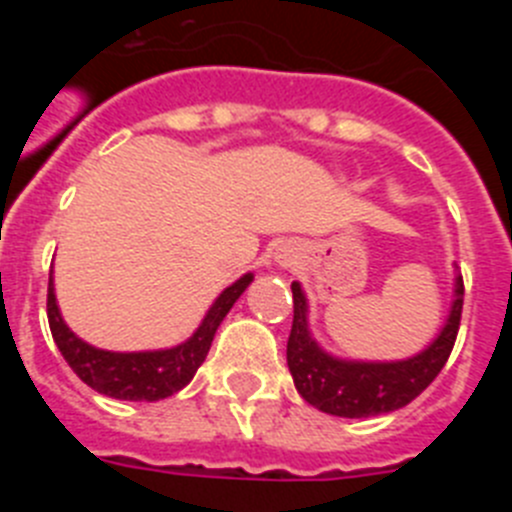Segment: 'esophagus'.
I'll return each instance as SVG.
<instances>
[{"label": "esophagus", "instance_id": "obj_1", "mask_svg": "<svg viewBox=\"0 0 512 512\" xmlns=\"http://www.w3.org/2000/svg\"><path fill=\"white\" fill-rule=\"evenodd\" d=\"M282 258H284V256H279V261H281ZM282 264H287V259H285V261L282 262Z\"/></svg>", "mask_w": 512, "mask_h": 512}]
</instances>
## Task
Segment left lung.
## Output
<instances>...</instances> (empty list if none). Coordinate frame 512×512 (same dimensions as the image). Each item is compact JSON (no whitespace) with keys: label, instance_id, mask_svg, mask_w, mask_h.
I'll return each instance as SVG.
<instances>
[{"label":"left lung","instance_id":"1","mask_svg":"<svg viewBox=\"0 0 512 512\" xmlns=\"http://www.w3.org/2000/svg\"><path fill=\"white\" fill-rule=\"evenodd\" d=\"M295 320L287 341V366L297 392L312 408L338 418H372L405 408L438 377L459 333L464 279L456 277L449 320L431 346L402 361H346L325 354L307 328V300L292 282Z\"/></svg>","mask_w":512,"mask_h":512}]
</instances>
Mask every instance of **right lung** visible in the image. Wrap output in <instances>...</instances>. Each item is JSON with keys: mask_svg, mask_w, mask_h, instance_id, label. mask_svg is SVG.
<instances>
[{"mask_svg": "<svg viewBox=\"0 0 512 512\" xmlns=\"http://www.w3.org/2000/svg\"><path fill=\"white\" fill-rule=\"evenodd\" d=\"M253 282V274H243L235 284H230L223 295L217 297L215 305L207 310L205 320L189 341L179 343L164 351H138V354H117V351H102L81 341L71 328L63 323L53 292V277L48 282V325H51L53 341L63 359L69 361L76 377L89 384L99 395L115 397V400H143L156 402L171 397L182 387L192 382L194 372L205 361L212 346L217 325L235 305V300L246 292Z\"/></svg>", "mask_w": 512, "mask_h": 512, "instance_id": "add662e5", "label": "right lung"}]
</instances>
